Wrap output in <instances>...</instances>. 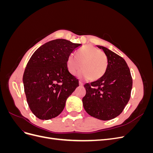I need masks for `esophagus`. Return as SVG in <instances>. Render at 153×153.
Wrapping results in <instances>:
<instances>
[{
	"label": "esophagus",
	"instance_id": "34e87169",
	"mask_svg": "<svg viewBox=\"0 0 153 153\" xmlns=\"http://www.w3.org/2000/svg\"><path fill=\"white\" fill-rule=\"evenodd\" d=\"M79 85L81 86V87H82V86H84V84H83V83H82V82L79 81Z\"/></svg>",
	"mask_w": 153,
	"mask_h": 153
}]
</instances>
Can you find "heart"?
<instances>
[{"label": "heart", "mask_w": 153, "mask_h": 153, "mask_svg": "<svg viewBox=\"0 0 153 153\" xmlns=\"http://www.w3.org/2000/svg\"><path fill=\"white\" fill-rule=\"evenodd\" d=\"M80 64L82 69L76 75L95 81L104 75L108 66V59L98 48L86 45L77 51L75 56L70 53L66 59V68L72 75H75L80 69Z\"/></svg>", "instance_id": "1"}]
</instances>
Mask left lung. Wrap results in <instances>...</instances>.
<instances>
[{"mask_svg":"<svg viewBox=\"0 0 153 153\" xmlns=\"http://www.w3.org/2000/svg\"><path fill=\"white\" fill-rule=\"evenodd\" d=\"M108 59L104 75L84 87L86 94L82 99L85 110L91 116L103 121L114 119L121 114L130 98L132 78L124 59L102 46Z\"/></svg>","mask_w":153,"mask_h":153,"instance_id":"1","label":"left lung"}]
</instances>
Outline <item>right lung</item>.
Returning a JSON list of instances; mask_svg holds the SVG:
<instances>
[{
  "mask_svg": "<svg viewBox=\"0 0 153 153\" xmlns=\"http://www.w3.org/2000/svg\"><path fill=\"white\" fill-rule=\"evenodd\" d=\"M81 44L57 39L36 50L23 76L27 103L41 120H48L62 112L67 98L79 86L78 79L66 68V59Z\"/></svg>",
  "mask_w": 153,
  "mask_h": 153,
  "instance_id": "add662e5",
  "label": "right lung"
}]
</instances>
